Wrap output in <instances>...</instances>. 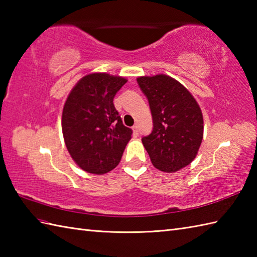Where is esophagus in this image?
I'll return each mask as SVG.
<instances>
[{"mask_svg": "<svg viewBox=\"0 0 257 257\" xmlns=\"http://www.w3.org/2000/svg\"><path fill=\"white\" fill-rule=\"evenodd\" d=\"M133 132H134V136L135 137H138L139 136V129H138V125L135 124L133 127Z\"/></svg>", "mask_w": 257, "mask_h": 257, "instance_id": "esophagus-1", "label": "esophagus"}]
</instances>
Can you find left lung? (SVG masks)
Returning a JSON list of instances; mask_svg holds the SVG:
<instances>
[{"label":"left lung","instance_id":"obj_1","mask_svg":"<svg viewBox=\"0 0 257 257\" xmlns=\"http://www.w3.org/2000/svg\"><path fill=\"white\" fill-rule=\"evenodd\" d=\"M154 128L143 144L157 169L176 172L193 161L203 138V117L193 96L167 75L139 77Z\"/></svg>","mask_w":257,"mask_h":257}]
</instances>
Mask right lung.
I'll list each match as a JSON object with an SVG mask.
<instances>
[{
	"label": "right lung",
	"instance_id": "1",
	"mask_svg": "<svg viewBox=\"0 0 257 257\" xmlns=\"http://www.w3.org/2000/svg\"><path fill=\"white\" fill-rule=\"evenodd\" d=\"M127 80L105 73L81 78L70 91L62 117L69 155L83 170L103 174L118 166L133 129L122 123L113 98Z\"/></svg>",
	"mask_w": 257,
	"mask_h": 257
}]
</instances>
